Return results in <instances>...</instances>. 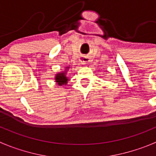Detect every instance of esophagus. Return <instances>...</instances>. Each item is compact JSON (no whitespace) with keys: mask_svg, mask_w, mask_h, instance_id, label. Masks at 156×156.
I'll use <instances>...</instances> for the list:
<instances>
[{"mask_svg":"<svg viewBox=\"0 0 156 156\" xmlns=\"http://www.w3.org/2000/svg\"><path fill=\"white\" fill-rule=\"evenodd\" d=\"M89 62V58H87V57H86V58H83V60H81V62L83 63V64H87Z\"/></svg>","mask_w":156,"mask_h":156,"instance_id":"obj_1","label":"esophagus"}]
</instances>
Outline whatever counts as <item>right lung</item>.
Returning <instances> with one entry per match:
<instances>
[{
	"label": "right lung",
	"instance_id": "add662e5",
	"mask_svg": "<svg viewBox=\"0 0 156 156\" xmlns=\"http://www.w3.org/2000/svg\"><path fill=\"white\" fill-rule=\"evenodd\" d=\"M70 68V66H69L68 67H66V69L62 72H58L57 74H55V82L58 84V86H64L66 85L69 81V77L67 76V72L68 70Z\"/></svg>",
	"mask_w": 156,
	"mask_h": 156
}]
</instances>
